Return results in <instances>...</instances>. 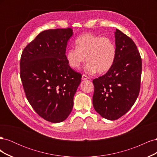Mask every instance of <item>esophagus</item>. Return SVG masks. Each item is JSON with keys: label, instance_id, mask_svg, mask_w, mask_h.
Returning a JSON list of instances; mask_svg holds the SVG:
<instances>
[{"label": "esophagus", "instance_id": "1", "mask_svg": "<svg viewBox=\"0 0 157 157\" xmlns=\"http://www.w3.org/2000/svg\"><path fill=\"white\" fill-rule=\"evenodd\" d=\"M88 78H89V77H88V76H86V75H82V80H88Z\"/></svg>", "mask_w": 157, "mask_h": 157}]
</instances>
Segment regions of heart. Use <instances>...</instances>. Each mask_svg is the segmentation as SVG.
Listing matches in <instances>:
<instances>
[{"instance_id":"b5f03b06","label":"heart","mask_w":157,"mask_h":157,"mask_svg":"<svg viewBox=\"0 0 157 157\" xmlns=\"http://www.w3.org/2000/svg\"><path fill=\"white\" fill-rule=\"evenodd\" d=\"M75 46L76 48L69 49L66 53L67 63L74 69H78L86 58V73H105L116 61V46L109 38L86 33L76 39Z\"/></svg>"}]
</instances>
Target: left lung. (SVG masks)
Instances as JSON below:
<instances>
[{
	"mask_svg": "<svg viewBox=\"0 0 157 157\" xmlns=\"http://www.w3.org/2000/svg\"><path fill=\"white\" fill-rule=\"evenodd\" d=\"M117 58L107 73L93 80V106L103 118L115 121L124 115L138 97L141 58L137 46L120 30L115 32Z\"/></svg>",
	"mask_w": 157,
	"mask_h": 157,
	"instance_id": "8db88e82",
	"label": "left lung"
}]
</instances>
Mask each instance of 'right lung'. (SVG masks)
I'll return each mask as SVG.
<instances>
[{
  "instance_id": "add662e5",
  "label": "right lung",
  "mask_w": 157,
  "mask_h": 157,
  "mask_svg": "<svg viewBox=\"0 0 157 157\" xmlns=\"http://www.w3.org/2000/svg\"><path fill=\"white\" fill-rule=\"evenodd\" d=\"M73 34L70 28L42 31L21 57L20 77L27 100L38 115L53 123L68 117L81 82V74L66 59V47Z\"/></svg>"
}]
</instances>
